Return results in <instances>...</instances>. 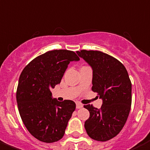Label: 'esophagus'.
Instances as JSON below:
<instances>
[{"mask_svg": "<svg viewBox=\"0 0 150 150\" xmlns=\"http://www.w3.org/2000/svg\"><path fill=\"white\" fill-rule=\"evenodd\" d=\"M83 105L81 103H80V102H77V103H76V108H77V109L83 108Z\"/></svg>", "mask_w": 150, "mask_h": 150, "instance_id": "1", "label": "esophagus"}]
</instances>
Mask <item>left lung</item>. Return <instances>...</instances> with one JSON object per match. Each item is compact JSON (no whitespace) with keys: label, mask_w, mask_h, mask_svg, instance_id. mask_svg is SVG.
I'll list each match as a JSON object with an SVG mask.
<instances>
[{"label":"left lung","mask_w":150,"mask_h":150,"mask_svg":"<svg viewBox=\"0 0 150 150\" xmlns=\"http://www.w3.org/2000/svg\"><path fill=\"white\" fill-rule=\"evenodd\" d=\"M93 69L92 90L102 99L100 109L84 105L89 117L85 129L89 137L107 141L117 136L125 126L131 106V82L125 67L118 60L98 51L76 52Z\"/></svg>","instance_id":"8db88e82"}]
</instances>
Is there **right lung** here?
<instances>
[{"label":"right lung","mask_w":150,"mask_h":150,"mask_svg":"<svg viewBox=\"0 0 150 150\" xmlns=\"http://www.w3.org/2000/svg\"><path fill=\"white\" fill-rule=\"evenodd\" d=\"M80 60L68 50H53L35 57L20 74L16 102L20 117L29 132L44 143L58 141L76 108L71 100L58 102L51 89L61 83L71 61Z\"/></svg>","instance_id":"obj_1"}]
</instances>
